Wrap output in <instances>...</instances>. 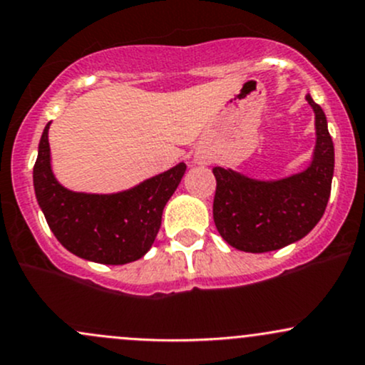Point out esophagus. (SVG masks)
<instances>
[{
	"label": "esophagus",
	"mask_w": 365,
	"mask_h": 365,
	"mask_svg": "<svg viewBox=\"0 0 365 365\" xmlns=\"http://www.w3.org/2000/svg\"><path fill=\"white\" fill-rule=\"evenodd\" d=\"M197 163H205V158H202V156H197Z\"/></svg>",
	"instance_id": "obj_1"
}]
</instances>
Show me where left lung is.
Returning <instances> with one entry per match:
<instances>
[{"mask_svg":"<svg viewBox=\"0 0 365 365\" xmlns=\"http://www.w3.org/2000/svg\"><path fill=\"white\" fill-rule=\"evenodd\" d=\"M315 113V150L304 170L264 181L214 167L217 181L214 222L231 247L244 252H269L301 240L317 226L331 197L334 144L322 108L307 96Z\"/></svg>","mask_w":365,"mask_h":365,"instance_id":"1","label":"left lung"}]
</instances>
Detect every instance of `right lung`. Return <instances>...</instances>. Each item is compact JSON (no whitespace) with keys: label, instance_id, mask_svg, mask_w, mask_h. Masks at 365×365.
I'll return each instance as SVG.
<instances>
[{"label":"right lung","instance_id":"add662e5","mask_svg":"<svg viewBox=\"0 0 365 365\" xmlns=\"http://www.w3.org/2000/svg\"><path fill=\"white\" fill-rule=\"evenodd\" d=\"M48 128L43 130L33 170L34 193L50 230L69 252L101 264H127L151 249L163 207L181 182L186 163L118 193H83L57 181Z\"/></svg>","mask_w":365,"mask_h":365}]
</instances>
